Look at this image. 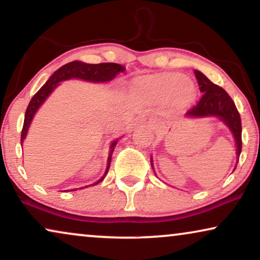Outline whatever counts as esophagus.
Returning <instances> with one entry per match:
<instances>
[{"mask_svg": "<svg viewBox=\"0 0 260 260\" xmlns=\"http://www.w3.org/2000/svg\"><path fill=\"white\" fill-rule=\"evenodd\" d=\"M146 122H148V123H153V122H152V120H146Z\"/></svg>", "mask_w": 260, "mask_h": 260, "instance_id": "1", "label": "esophagus"}]
</instances>
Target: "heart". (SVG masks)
Instances as JSON below:
<instances>
[{
    "label": "heart",
    "instance_id": "b5f03b06",
    "mask_svg": "<svg viewBox=\"0 0 260 260\" xmlns=\"http://www.w3.org/2000/svg\"><path fill=\"white\" fill-rule=\"evenodd\" d=\"M149 92L156 98L172 99L177 96L180 101H188L194 96L196 87L180 74H167L147 82Z\"/></svg>",
    "mask_w": 260,
    "mask_h": 260
}]
</instances>
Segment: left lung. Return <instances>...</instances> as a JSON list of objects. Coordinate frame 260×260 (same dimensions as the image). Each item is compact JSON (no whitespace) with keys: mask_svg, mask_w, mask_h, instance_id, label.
I'll return each instance as SVG.
<instances>
[{"mask_svg":"<svg viewBox=\"0 0 260 260\" xmlns=\"http://www.w3.org/2000/svg\"><path fill=\"white\" fill-rule=\"evenodd\" d=\"M199 89L203 93L198 104L193 106L186 112V116L189 118H204V116H218L222 122L226 123L235 137L237 145V156L241 152V120L238 109L231 96L221 87L211 82L202 72L194 71ZM152 164V160H151ZM153 167V164H152ZM236 170V168H235Z\"/></svg>","mask_w":260,"mask_h":260,"instance_id":"obj_1","label":"left lung"}]
</instances>
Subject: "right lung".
Returning a JSON list of instances; mask_svg holds the SVG:
<instances>
[{
	"instance_id": "obj_1",
	"label": "right lung",
	"mask_w": 260,
	"mask_h": 260,
	"mask_svg": "<svg viewBox=\"0 0 260 260\" xmlns=\"http://www.w3.org/2000/svg\"><path fill=\"white\" fill-rule=\"evenodd\" d=\"M123 71H125V68H123L121 64L112 63V62L90 64V63H85V62H81V61H73V62H69L67 64L62 66L61 68H58L57 71L50 76L48 81H47L45 85L38 90V93L31 98L30 102H29L27 111H25V114H24L23 128H22V133H21V146L23 144V140L25 135H27L28 128L29 126H30V122L32 118H34L36 111H38L40 106L45 102L46 99L49 96V94L53 92L54 88H55L61 81H64V80H69V79H81L90 82H107L114 79L116 74H119V73H121ZM116 142H118V140H114L111 145V151H109V155L107 160V168H106L104 177L90 186L98 185L99 182L104 180L106 174L108 173L109 166H111L112 154H113V151H114Z\"/></svg>"
}]
</instances>
